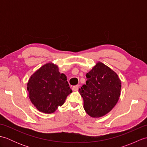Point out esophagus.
Here are the masks:
<instances>
[{
	"mask_svg": "<svg viewBox=\"0 0 147 147\" xmlns=\"http://www.w3.org/2000/svg\"><path fill=\"white\" fill-rule=\"evenodd\" d=\"M79 88V85H75V86H73V90L74 91H77L78 90Z\"/></svg>",
	"mask_w": 147,
	"mask_h": 147,
	"instance_id": "obj_1",
	"label": "esophagus"
}]
</instances>
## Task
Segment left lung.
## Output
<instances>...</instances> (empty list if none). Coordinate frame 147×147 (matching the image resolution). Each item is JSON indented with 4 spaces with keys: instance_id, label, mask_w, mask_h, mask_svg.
I'll list each match as a JSON object with an SVG mask.
<instances>
[{
    "instance_id": "1",
    "label": "left lung",
    "mask_w": 147,
    "mask_h": 147,
    "mask_svg": "<svg viewBox=\"0 0 147 147\" xmlns=\"http://www.w3.org/2000/svg\"><path fill=\"white\" fill-rule=\"evenodd\" d=\"M86 76V85L79 89L84 109L92 117H102L117 104L121 94V80L114 71L100 62Z\"/></svg>"
}]
</instances>
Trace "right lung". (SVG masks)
Segmentation results:
<instances>
[{
  "label": "right lung",
  "mask_w": 147,
  "mask_h": 147,
  "mask_svg": "<svg viewBox=\"0 0 147 147\" xmlns=\"http://www.w3.org/2000/svg\"><path fill=\"white\" fill-rule=\"evenodd\" d=\"M27 89L32 104L40 112L47 114L63 105L72 92L66 76L51 63L43 65L30 77Z\"/></svg>",
  "instance_id": "add662e5"
}]
</instances>
